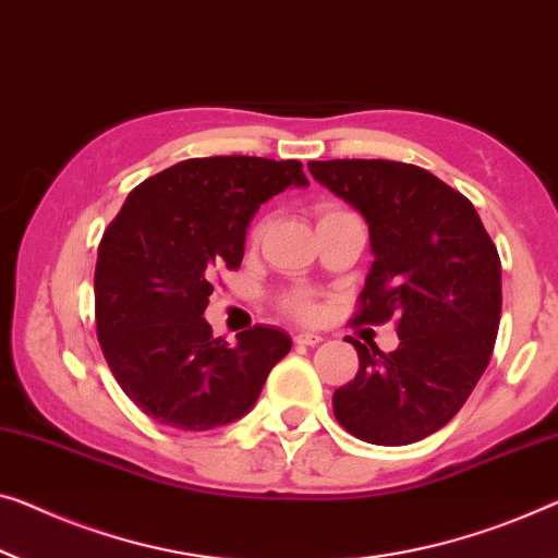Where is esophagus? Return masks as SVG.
I'll return each instance as SVG.
<instances>
[{
    "mask_svg": "<svg viewBox=\"0 0 558 558\" xmlns=\"http://www.w3.org/2000/svg\"><path fill=\"white\" fill-rule=\"evenodd\" d=\"M293 340H295V345H318L323 336H318V332H298Z\"/></svg>",
    "mask_w": 558,
    "mask_h": 558,
    "instance_id": "esophagus-1",
    "label": "esophagus"
}]
</instances>
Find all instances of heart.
I'll return each instance as SVG.
<instances>
[{
    "label": "heart",
    "instance_id": "heart-1",
    "mask_svg": "<svg viewBox=\"0 0 558 558\" xmlns=\"http://www.w3.org/2000/svg\"><path fill=\"white\" fill-rule=\"evenodd\" d=\"M332 213H343V210H336V207H320L318 218H323V215H332ZM268 226H270L268 218L257 222V226L251 232L253 243H260L265 232H268ZM280 307L288 315H293V318H298V320H311V318H315V313H318V303H315V298L307 293V290H293V293L282 295L280 298Z\"/></svg>",
    "mask_w": 558,
    "mask_h": 558
}]
</instances>
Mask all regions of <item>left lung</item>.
<instances>
[{
  "label": "left lung",
  "instance_id": "8db88e82",
  "mask_svg": "<svg viewBox=\"0 0 558 558\" xmlns=\"http://www.w3.org/2000/svg\"><path fill=\"white\" fill-rule=\"evenodd\" d=\"M371 232V265L353 323L393 318V353L351 343L359 373L332 393L340 426L365 444L405 446L436 434L476 388L501 320V260L476 207L415 165L307 162Z\"/></svg>",
  "mask_w": 558,
  "mask_h": 558
}]
</instances>
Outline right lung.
I'll list each match as a JSON object with an SVG mask.
<instances>
[{"label": "right lung", "instance_id": "add662e5", "mask_svg": "<svg viewBox=\"0 0 558 558\" xmlns=\"http://www.w3.org/2000/svg\"><path fill=\"white\" fill-rule=\"evenodd\" d=\"M290 185H307L298 160L193 157L132 190L105 230L97 338L114 380L149 418L182 430L243 418L290 351L278 328L255 326L228 345L203 318L215 276L243 263L257 207Z\"/></svg>", "mask_w": 558, "mask_h": 558}]
</instances>
